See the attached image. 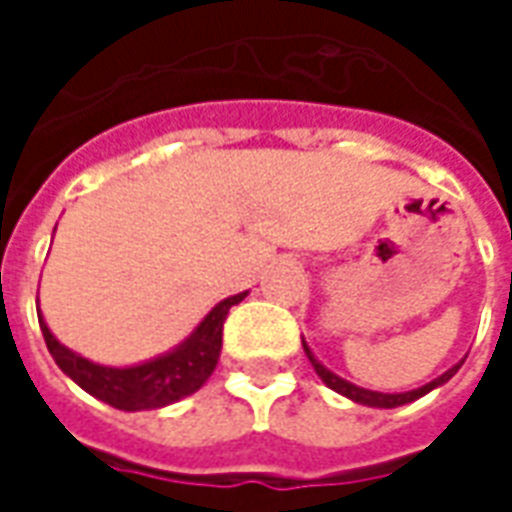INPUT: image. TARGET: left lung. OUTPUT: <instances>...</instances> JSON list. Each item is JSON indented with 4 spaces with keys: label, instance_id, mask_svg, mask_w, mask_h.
I'll return each instance as SVG.
<instances>
[{
    "label": "left lung",
    "instance_id": "8db88e82",
    "mask_svg": "<svg viewBox=\"0 0 512 512\" xmlns=\"http://www.w3.org/2000/svg\"><path fill=\"white\" fill-rule=\"evenodd\" d=\"M304 354L310 356V362H312V367H315V373L321 376V381L329 386V389H334V392H340V395H345V397H351L354 403H362V406H373V408L406 406V403H411V400H417V397L428 395L430 389H436V386L447 384V381H450V378L458 373V367L463 365V362H458V365L450 367V370H447L444 376L433 378L430 384L419 386V389H411V392H395V395H389V392H373V389H362V386L351 384V381H345V378L334 376L332 370H326V367H323L321 362H318V359L312 356V351L307 348V343H304Z\"/></svg>",
    "mask_w": 512,
    "mask_h": 512
}]
</instances>
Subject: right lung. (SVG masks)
Here are the masks:
<instances>
[{
	"instance_id": "obj_1",
	"label": "right lung",
	"mask_w": 512,
	"mask_h": 512,
	"mask_svg": "<svg viewBox=\"0 0 512 512\" xmlns=\"http://www.w3.org/2000/svg\"><path fill=\"white\" fill-rule=\"evenodd\" d=\"M244 296L246 293H238V296L219 301L178 348L134 367H104L73 354L71 348H65L49 332L40 310L38 318L46 348L65 376L73 378L84 392H90L120 411H145V408L178 403L180 397L194 395L211 378L219 354H222L224 318H227L230 307H235Z\"/></svg>"
}]
</instances>
